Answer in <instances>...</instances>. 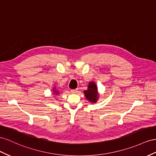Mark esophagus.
<instances>
[{
	"mask_svg": "<svg viewBox=\"0 0 156 156\" xmlns=\"http://www.w3.org/2000/svg\"><path fill=\"white\" fill-rule=\"evenodd\" d=\"M77 92V89H72L71 90V93H75V92Z\"/></svg>",
	"mask_w": 156,
	"mask_h": 156,
	"instance_id": "34e87169",
	"label": "esophagus"
}]
</instances>
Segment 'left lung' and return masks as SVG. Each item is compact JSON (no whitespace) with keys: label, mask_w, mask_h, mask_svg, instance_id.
Returning a JSON list of instances; mask_svg holds the SVG:
<instances>
[{"label":"left lung","mask_w":156,"mask_h":156,"mask_svg":"<svg viewBox=\"0 0 156 156\" xmlns=\"http://www.w3.org/2000/svg\"><path fill=\"white\" fill-rule=\"evenodd\" d=\"M84 93L86 98L92 103H96L99 98L98 88L94 82L91 81L88 83V89L84 91Z\"/></svg>","instance_id":"8db88e82"}]
</instances>
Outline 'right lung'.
Wrapping results in <instances>:
<instances>
[{
	"instance_id": "add662e5",
	"label": "right lung",
	"mask_w": 156,
	"mask_h": 156,
	"mask_svg": "<svg viewBox=\"0 0 156 156\" xmlns=\"http://www.w3.org/2000/svg\"><path fill=\"white\" fill-rule=\"evenodd\" d=\"M52 91H53V94H55V95H58V94H59V91L56 89V87L53 88Z\"/></svg>"
}]
</instances>
